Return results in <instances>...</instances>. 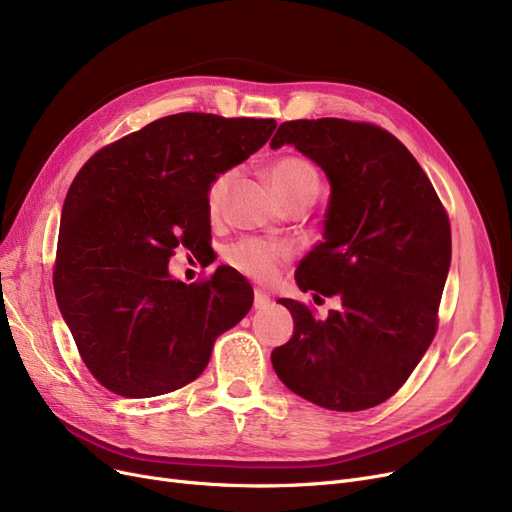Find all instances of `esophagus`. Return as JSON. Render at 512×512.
Wrapping results in <instances>:
<instances>
[{
  "mask_svg": "<svg viewBox=\"0 0 512 512\" xmlns=\"http://www.w3.org/2000/svg\"><path fill=\"white\" fill-rule=\"evenodd\" d=\"M270 303H272L270 295H265L263 291H255V299H253L255 309H265V307H270Z\"/></svg>",
  "mask_w": 512,
  "mask_h": 512,
  "instance_id": "obj_1",
  "label": "esophagus"
}]
</instances>
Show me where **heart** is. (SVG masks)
<instances>
[{"label": "heart", "instance_id": "1", "mask_svg": "<svg viewBox=\"0 0 512 512\" xmlns=\"http://www.w3.org/2000/svg\"><path fill=\"white\" fill-rule=\"evenodd\" d=\"M270 184L284 205H297L303 201H316L320 192V175L316 167L301 157H280L268 169ZM234 180V171L217 173L207 186V211L219 215L224 209L228 190ZM293 249L284 242H272L263 238H242L226 251V261L232 268L257 282L274 280L284 265L291 261Z\"/></svg>", "mask_w": 512, "mask_h": 512}]
</instances>
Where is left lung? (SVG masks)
<instances>
[{"label": "left lung", "mask_w": 512, "mask_h": 512, "mask_svg": "<svg viewBox=\"0 0 512 512\" xmlns=\"http://www.w3.org/2000/svg\"><path fill=\"white\" fill-rule=\"evenodd\" d=\"M284 144L330 182L324 240L295 280L303 293L339 295L343 307L316 320L305 303L280 299L295 332L272 351V366L311 404L374 408L408 381L437 332L452 259L448 213L410 150L379 125L286 121L270 146Z\"/></svg>", "instance_id": "1"}]
</instances>
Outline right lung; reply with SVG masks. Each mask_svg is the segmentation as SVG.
I'll list each match as a JSON object with an SVG mask.
<instances>
[{
	"label": "right lung",
	"instance_id": "1",
	"mask_svg": "<svg viewBox=\"0 0 512 512\" xmlns=\"http://www.w3.org/2000/svg\"><path fill=\"white\" fill-rule=\"evenodd\" d=\"M274 119L180 113L100 148L66 192L54 293L83 364L123 397H154L203 374L215 339L249 314L253 288L228 265L169 276L175 249L211 238L207 186L249 159Z\"/></svg>",
	"mask_w": 512,
	"mask_h": 512
}]
</instances>
